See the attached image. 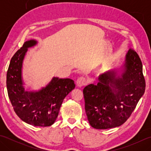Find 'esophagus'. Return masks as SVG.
I'll use <instances>...</instances> for the list:
<instances>
[{
    "label": "esophagus",
    "mask_w": 151,
    "mask_h": 151,
    "mask_svg": "<svg viewBox=\"0 0 151 151\" xmlns=\"http://www.w3.org/2000/svg\"><path fill=\"white\" fill-rule=\"evenodd\" d=\"M86 84V80L84 77L81 76V77H79L77 81H76V85L78 87H82L83 86H85Z\"/></svg>",
    "instance_id": "obj_1"
}]
</instances>
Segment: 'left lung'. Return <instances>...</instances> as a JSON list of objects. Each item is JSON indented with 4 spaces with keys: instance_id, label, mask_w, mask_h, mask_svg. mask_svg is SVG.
<instances>
[{
    "instance_id": "1",
    "label": "left lung",
    "mask_w": 151,
    "mask_h": 151,
    "mask_svg": "<svg viewBox=\"0 0 151 151\" xmlns=\"http://www.w3.org/2000/svg\"><path fill=\"white\" fill-rule=\"evenodd\" d=\"M116 73L102 74L97 85L89 84L83 90L86 113L94 129H108L124 123L145 92L142 62L134 49L127 54L121 76L116 77Z\"/></svg>"
}]
</instances>
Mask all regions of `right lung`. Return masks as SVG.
<instances>
[{"label": "right lung", "mask_w": 151, "mask_h": 151, "mask_svg": "<svg viewBox=\"0 0 151 151\" xmlns=\"http://www.w3.org/2000/svg\"><path fill=\"white\" fill-rule=\"evenodd\" d=\"M36 43L35 40L26 41L13 56L6 75V86L12 106L21 120L33 126L49 127L56 120L63 99L75 84L70 78L54 77L40 91H24L21 80L22 60L28 48Z\"/></svg>", "instance_id": "add662e5"}]
</instances>
